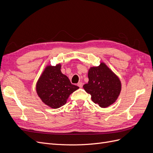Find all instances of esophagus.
Instances as JSON below:
<instances>
[{
	"label": "esophagus",
	"instance_id": "obj_1",
	"mask_svg": "<svg viewBox=\"0 0 153 153\" xmlns=\"http://www.w3.org/2000/svg\"><path fill=\"white\" fill-rule=\"evenodd\" d=\"M77 85L80 88H82V86H83V84H82V82H78V84H77Z\"/></svg>",
	"mask_w": 153,
	"mask_h": 153
}]
</instances>
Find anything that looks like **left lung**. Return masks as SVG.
<instances>
[{
	"label": "left lung",
	"mask_w": 153,
	"mask_h": 153,
	"mask_svg": "<svg viewBox=\"0 0 153 153\" xmlns=\"http://www.w3.org/2000/svg\"><path fill=\"white\" fill-rule=\"evenodd\" d=\"M88 78V84L83 87L91 95L94 103L106 108L116 101L121 90V83L106 64L101 62L98 66L91 68Z\"/></svg>",
	"instance_id": "1"
}]
</instances>
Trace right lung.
<instances>
[{
  "mask_svg": "<svg viewBox=\"0 0 153 153\" xmlns=\"http://www.w3.org/2000/svg\"><path fill=\"white\" fill-rule=\"evenodd\" d=\"M61 65L48 66L45 68L36 85V91L43 103L52 108L65 105L69 96L77 90L68 76L61 71Z\"/></svg>",
  "mask_w": 153,
  "mask_h": 153,
  "instance_id": "right-lung-1",
  "label": "right lung"
}]
</instances>
